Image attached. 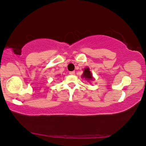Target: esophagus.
Returning a JSON list of instances; mask_svg holds the SVG:
<instances>
[{
	"mask_svg": "<svg viewBox=\"0 0 146 146\" xmlns=\"http://www.w3.org/2000/svg\"><path fill=\"white\" fill-rule=\"evenodd\" d=\"M69 74H70V75H74L75 74V72L74 71H70V72H69Z\"/></svg>",
	"mask_w": 146,
	"mask_h": 146,
	"instance_id": "esophagus-1",
	"label": "esophagus"
}]
</instances>
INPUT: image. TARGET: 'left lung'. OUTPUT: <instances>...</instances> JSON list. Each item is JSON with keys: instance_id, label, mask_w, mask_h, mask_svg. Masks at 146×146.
<instances>
[{"instance_id": "obj_1", "label": "left lung", "mask_w": 146, "mask_h": 146, "mask_svg": "<svg viewBox=\"0 0 146 146\" xmlns=\"http://www.w3.org/2000/svg\"><path fill=\"white\" fill-rule=\"evenodd\" d=\"M82 77H84L86 79L88 80H92V73H90L89 68H85L84 70V73L82 75Z\"/></svg>"}]
</instances>
